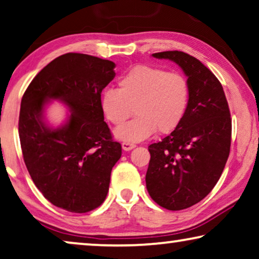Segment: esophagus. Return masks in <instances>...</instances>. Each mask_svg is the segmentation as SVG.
<instances>
[{"label":"esophagus","instance_id":"34e87169","mask_svg":"<svg viewBox=\"0 0 259 259\" xmlns=\"http://www.w3.org/2000/svg\"><path fill=\"white\" fill-rule=\"evenodd\" d=\"M135 146H136V145L133 144V143H129V142L122 143V149L124 150V151H130V150H133Z\"/></svg>","mask_w":259,"mask_h":259}]
</instances>
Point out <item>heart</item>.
<instances>
[{
	"label": "heart",
	"instance_id": "b5f03b06",
	"mask_svg": "<svg viewBox=\"0 0 259 259\" xmlns=\"http://www.w3.org/2000/svg\"><path fill=\"white\" fill-rule=\"evenodd\" d=\"M118 88H108L100 106L111 124L119 126L134 113V119L115 131L117 140L129 143L144 141L156 133H172L183 122L190 105L187 79L177 72L137 65L117 81Z\"/></svg>",
	"mask_w": 259,
	"mask_h": 259
}]
</instances>
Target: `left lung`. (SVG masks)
<instances>
[{
    "label": "left lung",
    "mask_w": 259,
    "mask_h": 259,
    "mask_svg": "<svg viewBox=\"0 0 259 259\" xmlns=\"http://www.w3.org/2000/svg\"><path fill=\"white\" fill-rule=\"evenodd\" d=\"M179 65L191 90L183 122L149 146L146 188L154 202L181 210L201 201L221 177L230 152L231 118L222 84L201 61L181 51L153 53Z\"/></svg>",
    "instance_id": "left-lung-1"
}]
</instances>
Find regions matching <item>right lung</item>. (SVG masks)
Masks as SVG:
<instances>
[{
	"label": "right lung",
	"mask_w": 259,
	"mask_h": 259,
	"mask_svg": "<svg viewBox=\"0 0 259 259\" xmlns=\"http://www.w3.org/2000/svg\"><path fill=\"white\" fill-rule=\"evenodd\" d=\"M114 68L110 60L66 53L46 65L22 98L18 134L26 168L44 198L71 213H87L105 201L121 158L122 146L113 141L100 106ZM52 99L70 109L56 128L45 119Z\"/></svg>",
	"instance_id": "right-lung-1"
}]
</instances>
